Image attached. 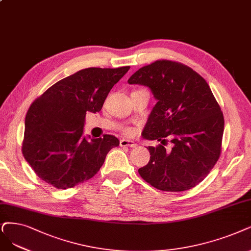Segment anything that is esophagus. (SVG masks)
Wrapping results in <instances>:
<instances>
[{
	"instance_id": "34e87169",
	"label": "esophagus",
	"mask_w": 251,
	"mask_h": 251,
	"mask_svg": "<svg viewBox=\"0 0 251 251\" xmlns=\"http://www.w3.org/2000/svg\"><path fill=\"white\" fill-rule=\"evenodd\" d=\"M120 146L121 147H130V148H135L137 146V144L133 141H129V140H125V138H123V140L120 141Z\"/></svg>"
}]
</instances>
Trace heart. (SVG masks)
Returning a JSON list of instances; mask_svg holds the SVG:
<instances>
[{
	"mask_svg": "<svg viewBox=\"0 0 251 251\" xmlns=\"http://www.w3.org/2000/svg\"><path fill=\"white\" fill-rule=\"evenodd\" d=\"M128 132H131V130H129V131H128Z\"/></svg>",
	"mask_w": 251,
	"mask_h": 251,
	"instance_id": "1",
	"label": "heart"
}]
</instances>
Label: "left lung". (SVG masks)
Segmentation results:
<instances>
[{
	"mask_svg": "<svg viewBox=\"0 0 251 251\" xmlns=\"http://www.w3.org/2000/svg\"><path fill=\"white\" fill-rule=\"evenodd\" d=\"M130 85L148 87L157 100L143 136L161 144L170 136L173 148L148 147L150 161L141 177L163 191H184L205 179L217 162L225 119L213 93L200 74L180 63L156 61L138 69Z\"/></svg>",
	"mask_w": 251,
	"mask_h": 251,
	"instance_id": "1",
	"label": "left lung"
}]
</instances>
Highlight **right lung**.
<instances>
[{
    "label": "right lung",
    "mask_w": 251,
    "mask_h": 251,
    "mask_svg": "<svg viewBox=\"0 0 251 251\" xmlns=\"http://www.w3.org/2000/svg\"><path fill=\"white\" fill-rule=\"evenodd\" d=\"M129 66L91 67L55 82L36 99L25 121L23 154L38 177L58 189L91 179L120 142L83 135L87 111H100L109 91Z\"/></svg>",
    "instance_id": "add662e5"
}]
</instances>
